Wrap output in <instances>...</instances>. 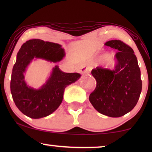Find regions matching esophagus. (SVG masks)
Masks as SVG:
<instances>
[{"label": "esophagus", "instance_id": "obj_1", "mask_svg": "<svg viewBox=\"0 0 152 152\" xmlns=\"http://www.w3.org/2000/svg\"><path fill=\"white\" fill-rule=\"evenodd\" d=\"M89 72H90V69H89V68L85 66H82L80 69V72L82 74H87V73H89Z\"/></svg>", "mask_w": 152, "mask_h": 152}]
</instances>
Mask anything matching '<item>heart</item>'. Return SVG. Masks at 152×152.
Instances as JSON below:
<instances>
[{
    "mask_svg": "<svg viewBox=\"0 0 152 152\" xmlns=\"http://www.w3.org/2000/svg\"><path fill=\"white\" fill-rule=\"evenodd\" d=\"M104 60L107 67H113L115 64V60L113 55L111 53H107L104 55Z\"/></svg>",
    "mask_w": 152,
    "mask_h": 152,
    "instance_id": "1",
    "label": "heart"
}]
</instances>
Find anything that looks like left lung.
<instances>
[{
    "mask_svg": "<svg viewBox=\"0 0 152 152\" xmlns=\"http://www.w3.org/2000/svg\"><path fill=\"white\" fill-rule=\"evenodd\" d=\"M104 45L118 51V64L113 70L99 67L92 70L97 85L89 101L99 113L121 117L134 109L140 97V69L134 50L128 45L120 40L109 41Z\"/></svg>",
    "mask_w": 152,
    "mask_h": 152,
    "instance_id": "1",
    "label": "left lung"
}]
</instances>
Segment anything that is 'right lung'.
I'll return each instance as SVG.
<instances>
[{"instance_id": "add662e5", "label": "right lung", "mask_w": 152, "mask_h": 152, "mask_svg": "<svg viewBox=\"0 0 152 152\" xmlns=\"http://www.w3.org/2000/svg\"><path fill=\"white\" fill-rule=\"evenodd\" d=\"M64 57L65 51L58 43L31 39L22 45L12 69L10 89L14 103L24 115L33 119L50 115L61 104L66 86L80 79V73L64 72L55 66L41 88H34L27 84L24 73L33 59L57 63Z\"/></svg>"}]
</instances>
